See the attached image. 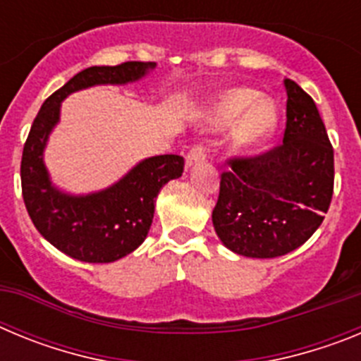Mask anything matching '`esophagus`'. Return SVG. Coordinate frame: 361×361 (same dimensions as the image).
Segmentation results:
<instances>
[{
    "mask_svg": "<svg viewBox=\"0 0 361 361\" xmlns=\"http://www.w3.org/2000/svg\"><path fill=\"white\" fill-rule=\"evenodd\" d=\"M206 155H208V152H206V146H202V145L193 146V148L190 149V153L186 155V168H191V166L197 164V162H202L204 159H206Z\"/></svg>",
    "mask_w": 361,
    "mask_h": 361,
    "instance_id": "34e87169",
    "label": "esophagus"
}]
</instances>
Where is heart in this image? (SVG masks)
Returning a JSON list of instances; mask_svg holds the SVG:
<instances>
[{"label":"heart","instance_id":"heart-1","mask_svg":"<svg viewBox=\"0 0 361 361\" xmlns=\"http://www.w3.org/2000/svg\"><path fill=\"white\" fill-rule=\"evenodd\" d=\"M247 88H235L216 97L208 111V126L215 130H233V145L240 152H253L271 139L279 124L275 104Z\"/></svg>","mask_w":361,"mask_h":361}]
</instances>
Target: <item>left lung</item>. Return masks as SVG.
<instances>
[{
    "instance_id": "8db88e82",
    "label": "left lung",
    "mask_w": 361,
    "mask_h": 361,
    "mask_svg": "<svg viewBox=\"0 0 361 361\" xmlns=\"http://www.w3.org/2000/svg\"><path fill=\"white\" fill-rule=\"evenodd\" d=\"M283 86L282 145L231 159L220 178L213 228L242 257L275 258L300 247L320 228L333 199L334 153L317 104L291 79Z\"/></svg>"
}]
</instances>
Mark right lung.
Wrapping results in <instances>:
<instances>
[{
    "label": "right lung",
    "instance_id": "obj_1",
    "mask_svg": "<svg viewBox=\"0 0 361 361\" xmlns=\"http://www.w3.org/2000/svg\"><path fill=\"white\" fill-rule=\"evenodd\" d=\"M155 63L128 61L90 66L54 92L32 123L21 157V190L37 231L68 257L90 264L116 262L145 242L155 213V200L166 183L184 171L180 155H155L101 191L72 195L54 186L44 166V148L70 94L97 85H128L142 79Z\"/></svg>",
    "mask_w": 361,
    "mask_h": 361
}]
</instances>
